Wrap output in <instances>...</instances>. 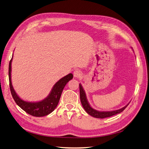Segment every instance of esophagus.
Returning a JSON list of instances; mask_svg holds the SVG:
<instances>
[{"label": "esophagus", "instance_id": "obj_1", "mask_svg": "<svg viewBox=\"0 0 149 149\" xmlns=\"http://www.w3.org/2000/svg\"><path fill=\"white\" fill-rule=\"evenodd\" d=\"M81 75H82V73L80 70H77L74 72V77L75 78H79L80 77H81Z\"/></svg>", "mask_w": 149, "mask_h": 149}]
</instances>
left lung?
<instances>
[{
  "label": "left lung",
  "instance_id": "8db88e82",
  "mask_svg": "<svg viewBox=\"0 0 149 149\" xmlns=\"http://www.w3.org/2000/svg\"><path fill=\"white\" fill-rule=\"evenodd\" d=\"M79 88H80V101L82 104V106L84 108L85 111L90 115L91 116L95 117V118H107L113 116V115H116L117 113H121L123 112L124 110L126 109V107L128 106V104L130 102L127 104V105L125 106V107H122V109H120L118 110H116V111H96V110L94 109L91 107L90 105V104L87 100L86 96V93L82 87L81 85L80 84H79Z\"/></svg>",
  "mask_w": 149,
  "mask_h": 149
}]
</instances>
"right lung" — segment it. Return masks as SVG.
Wrapping results in <instances>:
<instances>
[{
    "label": "right lung",
    "mask_w": 149,
    "mask_h": 149,
    "mask_svg": "<svg viewBox=\"0 0 149 149\" xmlns=\"http://www.w3.org/2000/svg\"><path fill=\"white\" fill-rule=\"evenodd\" d=\"M13 57L9 63L8 76L11 93L16 104L27 113L34 117H43L52 113L58 104L62 91L68 82L72 79V74H69L58 80L54 85L48 96L44 100L38 102H27L21 99L16 94L12 84L11 72Z\"/></svg>",
    "instance_id": "right-lung-1"
}]
</instances>
